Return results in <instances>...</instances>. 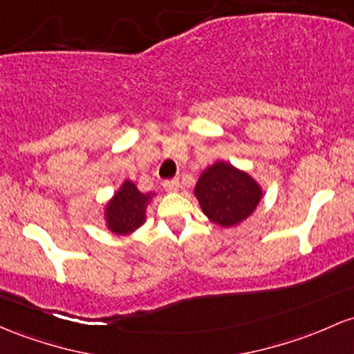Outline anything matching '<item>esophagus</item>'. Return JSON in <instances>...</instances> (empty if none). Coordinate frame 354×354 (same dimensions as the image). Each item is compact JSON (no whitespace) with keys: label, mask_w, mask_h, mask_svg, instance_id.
<instances>
[{"label":"esophagus","mask_w":354,"mask_h":354,"mask_svg":"<svg viewBox=\"0 0 354 354\" xmlns=\"http://www.w3.org/2000/svg\"><path fill=\"white\" fill-rule=\"evenodd\" d=\"M162 186H165L166 192L174 193V192H178V189H180V180H178V178H173V180H166L165 183H162Z\"/></svg>","instance_id":"esophagus-1"}]
</instances>
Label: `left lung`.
Segmentation results:
<instances>
[{
  "label": "left lung",
  "instance_id": "1",
  "mask_svg": "<svg viewBox=\"0 0 354 354\" xmlns=\"http://www.w3.org/2000/svg\"><path fill=\"white\" fill-rule=\"evenodd\" d=\"M195 196L213 223L230 228L255 212L262 200V188L245 171L216 161L201 173Z\"/></svg>",
  "mask_w": 354,
  "mask_h": 354
}]
</instances>
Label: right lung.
Returning a JSON list of instances; mask_svg holds the SVG:
<instances>
[{
    "mask_svg": "<svg viewBox=\"0 0 354 354\" xmlns=\"http://www.w3.org/2000/svg\"><path fill=\"white\" fill-rule=\"evenodd\" d=\"M156 193H141L126 180L106 205L107 228L115 235H129L146 221V208Z\"/></svg>",
    "mask_w": 354,
    "mask_h": 354,
    "instance_id": "add662e5",
    "label": "right lung"
}]
</instances>
